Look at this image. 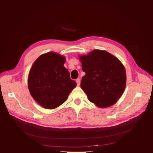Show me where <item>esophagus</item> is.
<instances>
[{"mask_svg": "<svg viewBox=\"0 0 153 153\" xmlns=\"http://www.w3.org/2000/svg\"><path fill=\"white\" fill-rule=\"evenodd\" d=\"M76 84H77V85H78V86L80 85V78H77V79L76 80Z\"/></svg>", "mask_w": 153, "mask_h": 153, "instance_id": "esophagus-1", "label": "esophagus"}]
</instances>
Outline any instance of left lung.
I'll return each mask as SVG.
<instances>
[{
  "label": "left lung",
  "mask_w": 153,
  "mask_h": 153,
  "mask_svg": "<svg viewBox=\"0 0 153 153\" xmlns=\"http://www.w3.org/2000/svg\"><path fill=\"white\" fill-rule=\"evenodd\" d=\"M82 77L81 88L91 102L100 108L114 105L121 98L126 84L124 66L114 55L105 50H94L80 55Z\"/></svg>",
  "instance_id": "1"
}]
</instances>
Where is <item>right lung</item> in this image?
<instances>
[{"instance_id":"1","label":"right lung","mask_w":153,"mask_h":153,"mask_svg":"<svg viewBox=\"0 0 153 153\" xmlns=\"http://www.w3.org/2000/svg\"><path fill=\"white\" fill-rule=\"evenodd\" d=\"M65 61V57L51 52L40 55L30 68V94L45 108L54 109L62 105L76 85L64 66Z\"/></svg>"}]
</instances>
